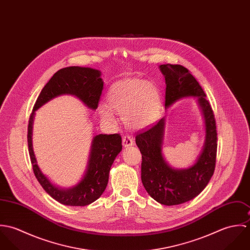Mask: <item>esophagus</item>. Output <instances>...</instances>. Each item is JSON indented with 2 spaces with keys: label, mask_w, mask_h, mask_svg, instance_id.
I'll return each mask as SVG.
<instances>
[{
  "label": "esophagus",
  "mask_w": 250,
  "mask_h": 250,
  "mask_svg": "<svg viewBox=\"0 0 250 250\" xmlns=\"http://www.w3.org/2000/svg\"><path fill=\"white\" fill-rule=\"evenodd\" d=\"M122 143H123V146L125 148H128V147H131L133 144H134V141H133V138L131 136H125L123 137L122 139Z\"/></svg>",
  "instance_id": "1"
}]
</instances>
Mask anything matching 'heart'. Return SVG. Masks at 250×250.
Here are the masks:
<instances>
[{
	"label": "heart",
	"instance_id": "1",
	"mask_svg": "<svg viewBox=\"0 0 250 250\" xmlns=\"http://www.w3.org/2000/svg\"><path fill=\"white\" fill-rule=\"evenodd\" d=\"M107 103L111 109L122 113L123 122L127 127L143 129L156 119L161 106V95L152 82L124 79L109 88ZM109 109L102 106L99 112L104 120L112 121L113 112Z\"/></svg>",
	"mask_w": 250,
	"mask_h": 250
}]
</instances>
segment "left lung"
<instances>
[{
	"label": "left lung",
	"mask_w": 250,
	"mask_h": 250,
	"mask_svg": "<svg viewBox=\"0 0 250 250\" xmlns=\"http://www.w3.org/2000/svg\"><path fill=\"white\" fill-rule=\"evenodd\" d=\"M166 80V108L182 98L197 97L205 121V143L196 162L188 168H173L164 159L162 145L165 117L148 129L138 133L136 143L143 155L142 181L148 194L157 202L179 205L196 197L214 174L217 134L214 111L201 85L186 67L162 64Z\"/></svg>",
	"instance_id": "obj_1"
}]
</instances>
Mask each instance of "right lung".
I'll return each mask as SVG.
<instances>
[{
	"mask_svg": "<svg viewBox=\"0 0 250 250\" xmlns=\"http://www.w3.org/2000/svg\"><path fill=\"white\" fill-rule=\"evenodd\" d=\"M100 76L99 70L80 66H69L56 72L41 90L30 115L28 146L34 173L44 190L63 205L86 206L102 195L107 187L110 167L122 149L121 136L118 134L95 136L83 177L71 188H62L51 183L36 164L32 143L35 113L36 109L47 102L64 94L74 95L86 107L96 109L104 87V82Z\"/></svg>",
	"mask_w": 250,
	"mask_h": 250,
	"instance_id": "right-lung-1",
	"label": "right lung"
}]
</instances>
